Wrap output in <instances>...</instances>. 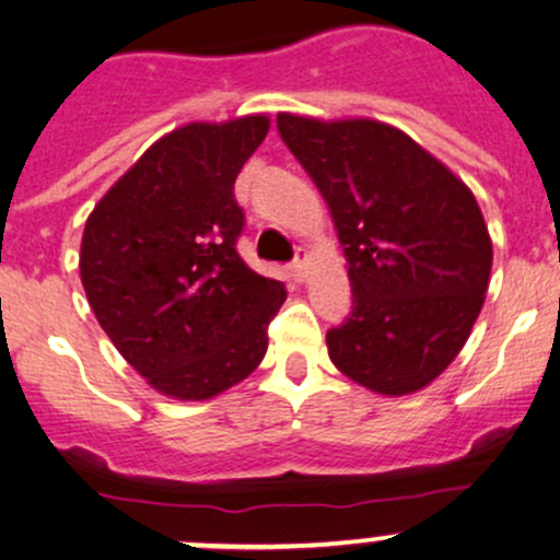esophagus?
I'll return each mask as SVG.
<instances>
[{
	"label": "esophagus",
	"instance_id": "esophagus-1",
	"mask_svg": "<svg viewBox=\"0 0 560 560\" xmlns=\"http://www.w3.org/2000/svg\"><path fill=\"white\" fill-rule=\"evenodd\" d=\"M305 266H308V252L298 249V255H294V260L290 262L292 276H294V279H298V281L305 279Z\"/></svg>",
	"mask_w": 560,
	"mask_h": 560
}]
</instances>
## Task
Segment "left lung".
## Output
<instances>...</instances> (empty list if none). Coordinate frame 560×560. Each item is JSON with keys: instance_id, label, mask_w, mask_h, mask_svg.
I'll return each mask as SVG.
<instances>
[{"instance_id": "obj_1", "label": "left lung", "mask_w": 560, "mask_h": 560, "mask_svg": "<svg viewBox=\"0 0 560 560\" xmlns=\"http://www.w3.org/2000/svg\"><path fill=\"white\" fill-rule=\"evenodd\" d=\"M276 127L346 252L353 303L327 331L331 364L385 396L425 388L465 346L489 287L476 196L396 127L292 114Z\"/></svg>"}]
</instances>
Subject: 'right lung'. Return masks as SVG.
<instances>
[{"label": "right lung", "mask_w": 560, "mask_h": 560, "mask_svg": "<svg viewBox=\"0 0 560 560\" xmlns=\"http://www.w3.org/2000/svg\"><path fill=\"white\" fill-rule=\"evenodd\" d=\"M266 116L186 125L156 140L97 201L82 284L116 350L164 396L205 401L257 370L287 292L238 257L233 183Z\"/></svg>", "instance_id": "obj_1"}]
</instances>
